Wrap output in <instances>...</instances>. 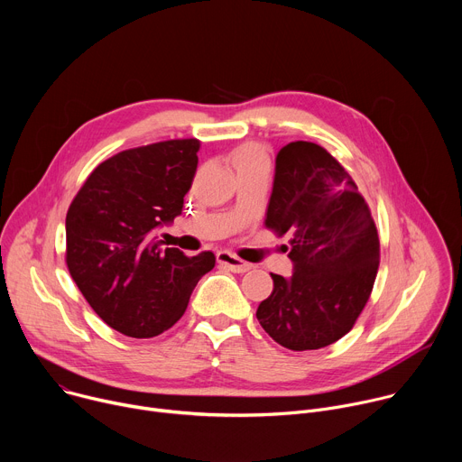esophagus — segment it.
<instances>
[{
    "label": "esophagus",
    "instance_id": "1",
    "mask_svg": "<svg viewBox=\"0 0 462 462\" xmlns=\"http://www.w3.org/2000/svg\"><path fill=\"white\" fill-rule=\"evenodd\" d=\"M217 261H219V265L226 267L228 271H232V273H236V274H243V273L250 271L248 263H245L243 259H239L237 255H234V254H230V252H219V254H217Z\"/></svg>",
    "mask_w": 462,
    "mask_h": 462
}]
</instances>
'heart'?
Instances as JSON below:
<instances>
[{"label": "heart", "instance_id": "obj_1", "mask_svg": "<svg viewBox=\"0 0 462 462\" xmlns=\"http://www.w3.org/2000/svg\"><path fill=\"white\" fill-rule=\"evenodd\" d=\"M232 162L239 171H248V170H259V168H267L269 170V155L267 150L263 148L257 143H245L241 144L234 153H232Z\"/></svg>", "mask_w": 462, "mask_h": 462}]
</instances>
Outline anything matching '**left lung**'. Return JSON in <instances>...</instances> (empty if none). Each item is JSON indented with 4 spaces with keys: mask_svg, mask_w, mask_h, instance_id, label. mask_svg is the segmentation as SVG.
<instances>
[{
    "mask_svg": "<svg viewBox=\"0 0 462 462\" xmlns=\"http://www.w3.org/2000/svg\"><path fill=\"white\" fill-rule=\"evenodd\" d=\"M265 225L292 234V276L271 274L274 291L257 321L292 351L335 344L353 328L378 271V234L358 186L321 146L289 143L276 155Z\"/></svg>",
    "mask_w": 462,
    "mask_h": 462,
    "instance_id": "left-lung-1",
    "label": "left lung"
}]
</instances>
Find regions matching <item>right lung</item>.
Listing matches in <instances>:
<instances>
[{
	"label": "right lung",
	"instance_id": "obj_1",
	"mask_svg": "<svg viewBox=\"0 0 462 462\" xmlns=\"http://www.w3.org/2000/svg\"><path fill=\"white\" fill-rule=\"evenodd\" d=\"M199 141L125 150L98 164L65 217L71 278L115 331L152 338L186 310L216 255L164 248L157 232L182 214Z\"/></svg>",
	"mask_w": 462,
	"mask_h": 462
}]
</instances>
